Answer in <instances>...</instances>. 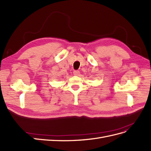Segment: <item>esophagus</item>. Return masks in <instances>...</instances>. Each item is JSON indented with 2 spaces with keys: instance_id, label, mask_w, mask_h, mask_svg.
I'll use <instances>...</instances> for the list:
<instances>
[{
  "instance_id": "34e87169",
  "label": "esophagus",
  "mask_w": 151,
  "mask_h": 151,
  "mask_svg": "<svg viewBox=\"0 0 151 151\" xmlns=\"http://www.w3.org/2000/svg\"><path fill=\"white\" fill-rule=\"evenodd\" d=\"M73 74H74V75L78 76L80 74V71H78V70H75L74 71H73Z\"/></svg>"
}]
</instances>
